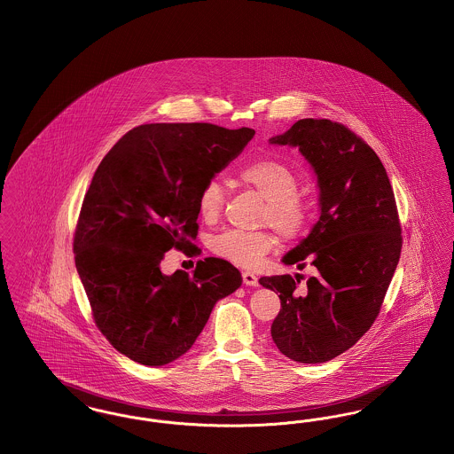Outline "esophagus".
I'll return each mask as SVG.
<instances>
[{
  "mask_svg": "<svg viewBox=\"0 0 454 454\" xmlns=\"http://www.w3.org/2000/svg\"><path fill=\"white\" fill-rule=\"evenodd\" d=\"M241 278H243V284L245 286H252V287L259 286V278L255 274H252V272H243Z\"/></svg>",
  "mask_w": 454,
  "mask_h": 454,
  "instance_id": "1",
  "label": "esophagus"
}]
</instances>
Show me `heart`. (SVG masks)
I'll use <instances>...</instances> for the list:
<instances>
[{"mask_svg":"<svg viewBox=\"0 0 454 454\" xmlns=\"http://www.w3.org/2000/svg\"><path fill=\"white\" fill-rule=\"evenodd\" d=\"M239 178L255 189L265 200L262 223L272 226L279 237L293 239L306 230L311 209L298 194V176L291 168L276 160H259L247 165ZM199 213L206 221H215L224 206V187L213 178L206 182L199 194ZM276 245V238L267 231H241L228 230L213 238L211 248L223 259L239 267H255Z\"/></svg>","mask_w":454,"mask_h":454,"instance_id":"b5f03b06","label":"heart"}]
</instances>
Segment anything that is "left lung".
I'll return each mask as SVG.
<instances>
[{
    "label": "left lung",
    "instance_id": "left-lung-1",
    "mask_svg": "<svg viewBox=\"0 0 454 454\" xmlns=\"http://www.w3.org/2000/svg\"><path fill=\"white\" fill-rule=\"evenodd\" d=\"M270 145L300 148L317 175L320 217L282 262L317 276L262 278L279 294L274 344L296 363H326L354 346L376 320L400 260L402 231L388 175L366 143L328 119H301Z\"/></svg>",
    "mask_w": 454,
    "mask_h": 454
}]
</instances>
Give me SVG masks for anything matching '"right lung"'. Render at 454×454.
Instances as JSON below:
<instances>
[{
	"label": "right lung",
	"mask_w": 454,
	"mask_h": 454,
	"mask_svg": "<svg viewBox=\"0 0 454 454\" xmlns=\"http://www.w3.org/2000/svg\"><path fill=\"white\" fill-rule=\"evenodd\" d=\"M255 136L215 124H145L122 136L91 178L74 233V263L95 324L134 363L184 356L219 300L241 286L237 267L199 260L192 276L161 272L170 248L192 252L199 194Z\"/></svg>",
	"instance_id": "right-lung-1"
}]
</instances>
